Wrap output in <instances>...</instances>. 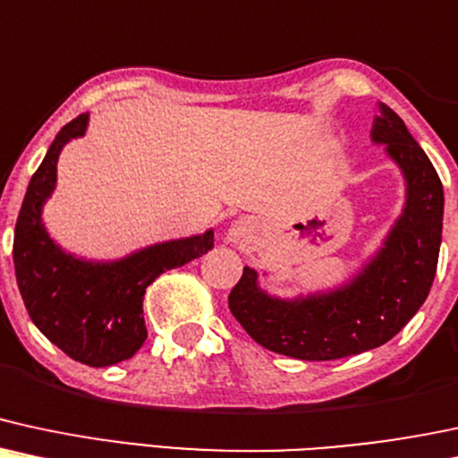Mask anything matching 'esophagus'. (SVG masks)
Returning a JSON list of instances; mask_svg holds the SVG:
<instances>
[{
	"label": "esophagus",
	"mask_w": 458,
	"mask_h": 458,
	"mask_svg": "<svg viewBox=\"0 0 458 458\" xmlns=\"http://www.w3.org/2000/svg\"><path fill=\"white\" fill-rule=\"evenodd\" d=\"M246 233H249V227H246V223H235L233 227L229 229V240L240 242V240L246 238Z\"/></svg>",
	"instance_id": "esophagus-1"
}]
</instances>
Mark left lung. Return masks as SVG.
<instances>
[{
	"mask_svg": "<svg viewBox=\"0 0 458 458\" xmlns=\"http://www.w3.org/2000/svg\"><path fill=\"white\" fill-rule=\"evenodd\" d=\"M370 139L386 145V154L399 165L405 206L362 270L330 292L283 300L263 292L259 274L246 266L231 289V313L252 341L270 352L298 360L369 352L399 335L431 292L442 246V180L405 122L384 102Z\"/></svg>",
	"mask_w": 458,
	"mask_h": 458,
	"instance_id": "1",
	"label": "left lung"
}]
</instances>
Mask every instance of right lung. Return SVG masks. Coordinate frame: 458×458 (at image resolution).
I'll return each instance as SVG.
<instances>
[{"instance_id": "right-lung-1", "label": "right lung", "mask_w": 458, "mask_h": 458, "mask_svg": "<svg viewBox=\"0 0 458 458\" xmlns=\"http://www.w3.org/2000/svg\"><path fill=\"white\" fill-rule=\"evenodd\" d=\"M89 113L57 132L30 186L14 227L16 284L31 321L53 345L88 367H111L132 358L148 338L143 295L160 274L214 249V231L160 242L123 259L89 261L53 242L42 208L57 182V158L70 139L83 137Z\"/></svg>"}]
</instances>
